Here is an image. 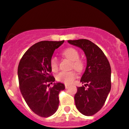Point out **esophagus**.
<instances>
[{
	"mask_svg": "<svg viewBox=\"0 0 129 129\" xmlns=\"http://www.w3.org/2000/svg\"><path fill=\"white\" fill-rule=\"evenodd\" d=\"M65 87H66V89H68V88H69V85H65Z\"/></svg>",
	"mask_w": 129,
	"mask_h": 129,
	"instance_id": "1",
	"label": "esophagus"
}]
</instances>
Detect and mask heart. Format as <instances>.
Here are the masks:
<instances>
[{"instance_id": "heart-1", "label": "heart", "mask_w": 129, "mask_h": 129, "mask_svg": "<svg viewBox=\"0 0 129 129\" xmlns=\"http://www.w3.org/2000/svg\"><path fill=\"white\" fill-rule=\"evenodd\" d=\"M62 55L66 58L72 62V68L81 72L84 68V63L83 60L79 59V53L75 48L70 47L66 48L62 52ZM50 66L53 72H57L59 69V62L56 57H53L50 60ZM77 77V73L75 71L71 72H62L57 75L56 79L59 82L70 85L73 82L74 80Z\"/></svg>"}]
</instances>
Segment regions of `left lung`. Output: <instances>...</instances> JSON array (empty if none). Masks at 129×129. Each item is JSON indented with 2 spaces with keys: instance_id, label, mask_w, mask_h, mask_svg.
<instances>
[{
  "instance_id": "obj_1",
  "label": "left lung",
  "mask_w": 129,
  "mask_h": 129,
  "mask_svg": "<svg viewBox=\"0 0 129 129\" xmlns=\"http://www.w3.org/2000/svg\"><path fill=\"white\" fill-rule=\"evenodd\" d=\"M68 42L79 47L87 57V67L81 82L85 83L77 88L75 95V105L85 116H91L101 110L111 89L110 63L101 49L87 39L69 40Z\"/></svg>"
}]
</instances>
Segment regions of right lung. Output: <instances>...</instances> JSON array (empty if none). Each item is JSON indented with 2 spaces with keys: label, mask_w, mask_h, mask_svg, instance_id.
<instances>
[{
  "label": "right lung",
  "mask_w": 129,
  "mask_h": 129,
  "mask_svg": "<svg viewBox=\"0 0 129 129\" xmlns=\"http://www.w3.org/2000/svg\"><path fill=\"white\" fill-rule=\"evenodd\" d=\"M64 41H41L25 53L19 62L17 74L19 88L29 109L41 117H49L58 109L59 93L65 89L51 74L50 60L54 50Z\"/></svg>",
  "instance_id": "right-lung-1"
}]
</instances>
